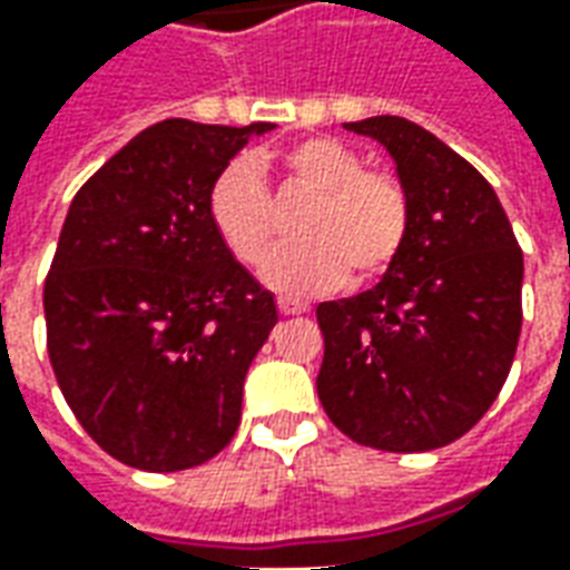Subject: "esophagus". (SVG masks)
<instances>
[{
	"mask_svg": "<svg viewBox=\"0 0 570 570\" xmlns=\"http://www.w3.org/2000/svg\"><path fill=\"white\" fill-rule=\"evenodd\" d=\"M277 311L289 317V314H305V311H308V305H305V302H298V298H293V296H277Z\"/></svg>",
	"mask_w": 570,
	"mask_h": 570,
	"instance_id": "esophagus-1",
	"label": "esophagus"
}]
</instances>
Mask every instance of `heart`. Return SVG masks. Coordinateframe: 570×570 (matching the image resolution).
<instances>
[{
	"instance_id": "b5f03b06",
	"label": "heart",
	"mask_w": 570,
	"mask_h": 570,
	"mask_svg": "<svg viewBox=\"0 0 570 570\" xmlns=\"http://www.w3.org/2000/svg\"><path fill=\"white\" fill-rule=\"evenodd\" d=\"M281 167L293 186L314 191L298 216V244L274 249L262 265L265 284L311 296L342 281L372 284L406 247L412 207L406 186L394 174L370 170L366 158L333 137H308L281 151ZM207 216L232 256L256 262L274 244L272 195L262 183L259 161L232 158L207 191Z\"/></svg>"
}]
</instances>
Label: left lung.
<instances>
[{"mask_svg":"<svg viewBox=\"0 0 570 570\" xmlns=\"http://www.w3.org/2000/svg\"><path fill=\"white\" fill-rule=\"evenodd\" d=\"M345 128L391 151L412 223L379 284L317 305V394L360 445L430 452L464 436L510 375L522 249L485 176L430 130L400 116Z\"/></svg>","mask_w":570,"mask_h":570,"instance_id":"8db88e82","label":"left lung"}]
</instances>
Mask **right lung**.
<instances>
[{
  "label": "right lung",
  "mask_w": 570,
  "mask_h": 570,
  "mask_svg": "<svg viewBox=\"0 0 570 570\" xmlns=\"http://www.w3.org/2000/svg\"><path fill=\"white\" fill-rule=\"evenodd\" d=\"M274 125L167 118L79 188L45 281L48 357L72 415L121 464L219 454L277 305L207 216L216 174Z\"/></svg>",
  "instance_id": "1"
}]
</instances>
